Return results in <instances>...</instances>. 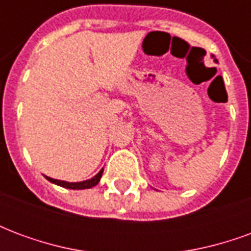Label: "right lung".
Masks as SVG:
<instances>
[{
	"label": "right lung",
	"mask_w": 251,
	"mask_h": 251,
	"mask_svg": "<svg viewBox=\"0 0 251 251\" xmlns=\"http://www.w3.org/2000/svg\"><path fill=\"white\" fill-rule=\"evenodd\" d=\"M102 174H103V169H100L98 174L95 175L94 177L88 180H84V181H79V183H68V181H63V180H56L52 179V177H48L46 176L47 179L50 180L51 183L56 185H60V187H64V188L68 189H86V188H91L94 185H97L99 183V180L102 177Z\"/></svg>",
	"instance_id": "1"
}]
</instances>
